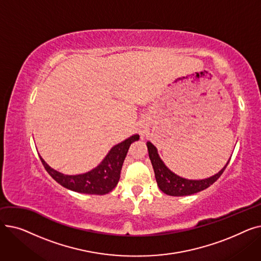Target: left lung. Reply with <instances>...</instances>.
Segmentation results:
<instances>
[{
    "mask_svg": "<svg viewBox=\"0 0 261 261\" xmlns=\"http://www.w3.org/2000/svg\"><path fill=\"white\" fill-rule=\"evenodd\" d=\"M147 148L149 152V158L151 161L152 167L155 174V180L158 183L159 188L163 191L164 194L173 197H182V196H189L199 193L201 190L206 189L212 184H214L220 175L225 170L229 160L224 165V167L219 171L218 173L206 177V179L201 180H193V179H185L183 176L177 175L173 171H171L166 165L163 160L160 158L156 147L151 143L147 142Z\"/></svg>",
    "mask_w": 261,
    "mask_h": 261,
    "instance_id": "left-lung-1",
    "label": "left lung"
}]
</instances>
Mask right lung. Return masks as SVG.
<instances>
[{
    "label": "right lung",
    "mask_w": 261,
    "mask_h": 261,
    "mask_svg": "<svg viewBox=\"0 0 261 261\" xmlns=\"http://www.w3.org/2000/svg\"><path fill=\"white\" fill-rule=\"evenodd\" d=\"M140 140L139 134H133L127 140L113 146L99 165L88 172L80 174H64L51 168L40 156L44 168L53 179L63 187L87 195H106L113 190L117 185L122 163L125 161L130 145Z\"/></svg>",
    "instance_id": "add662e5"
}]
</instances>
